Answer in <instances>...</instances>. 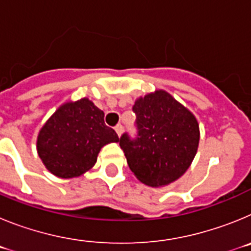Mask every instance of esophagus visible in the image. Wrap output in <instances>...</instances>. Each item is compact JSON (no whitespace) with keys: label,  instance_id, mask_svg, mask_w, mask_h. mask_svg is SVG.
<instances>
[{"label":"esophagus","instance_id":"34e87169","mask_svg":"<svg viewBox=\"0 0 251 251\" xmlns=\"http://www.w3.org/2000/svg\"><path fill=\"white\" fill-rule=\"evenodd\" d=\"M115 132H117V134H118V137H121L122 132H123V127H122L121 124H118V126H115Z\"/></svg>","mask_w":251,"mask_h":251}]
</instances>
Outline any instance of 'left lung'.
<instances>
[{
    "label": "left lung",
    "mask_w": 251,
    "mask_h": 251,
    "mask_svg": "<svg viewBox=\"0 0 251 251\" xmlns=\"http://www.w3.org/2000/svg\"><path fill=\"white\" fill-rule=\"evenodd\" d=\"M138 137L123 134V150L134 176L151 187L175 182L191 166L199 148L196 117L166 90L139 97L133 105Z\"/></svg>",
    "instance_id": "obj_1"
}]
</instances>
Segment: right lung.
<instances>
[{"label": "right lung", "mask_w": 251, "mask_h": 251, "mask_svg": "<svg viewBox=\"0 0 251 251\" xmlns=\"http://www.w3.org/2000/svg\"><path fill=\"white\" fill-rule=\"evenodd\" d=\"M119 142L104 123V112L88 98L66 101L37 134V154L49 172L60 178L79 177L95 165L101 148Z\"/></svg>", "instance_id": "add662e5"}]
</instances>
